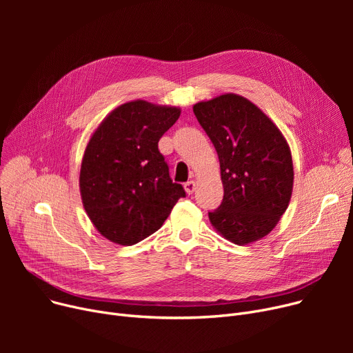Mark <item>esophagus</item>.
Masks as SVG:
<instances>
[{
    "instance_id": "esophagus-1",
    "label": "esophagus",
    "mask_w": 353,
    "mask_h": 353,
    "mask_svg": "<svg viewBox=\"0 0 353 353\" xmlns=\"http://www.w3.org/2000/svg\"><path fill=\"white\" fill-rule=\"evenodd\" d=\"M196 181L194 180H190V181H188L186 184H184V190H186V193L188 194H193L194 193V190H196Z\"/></svg>"
}]
</instances>
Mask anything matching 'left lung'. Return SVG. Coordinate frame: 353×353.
Returning a JSON list of instances; mask_svg holds the SVG:
<instances>
[{
    "instance_id": "left-lung-1",
    "label": "left lung",
    "mask_w": 353,
    "mask_h": 353,
    "mask_svg": "<svg viewBox=\"0 0 353 353\" xmlns=\"http://www.w3.org/2000/svg\"><path fill=\"white\" fill-rule=\"evenodd\" d=\"M220 161L223 201L209 212L212 226L243 246L268 236L286 212L293 161L277 125L246 97L233 92L193 105Z\"/></svg>"
}]
</instances>
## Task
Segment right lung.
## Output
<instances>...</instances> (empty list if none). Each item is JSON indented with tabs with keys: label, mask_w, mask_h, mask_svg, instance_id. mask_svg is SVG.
Returning a JSON list of instances; mask_svg holds the SVG:
<instances>
[{
	"label": "right lung",
	"mask_w": 353,
	"mask_h": 353,
	"mask_svg": "<svg viewBox=\"0 0 353 353\" xmlns=\"http://www.w3.org/2000/svg\"><path fill=\"white\" fill-rule=\"evenodd\" d=\"M179 107L133 100L114 108L91 134L81 161L80 193L91 223L110 242L132 246L153 234L180 197L159 140Z\"/></svg>",
	"instance_id": "obj_1"
}]
</instances>
